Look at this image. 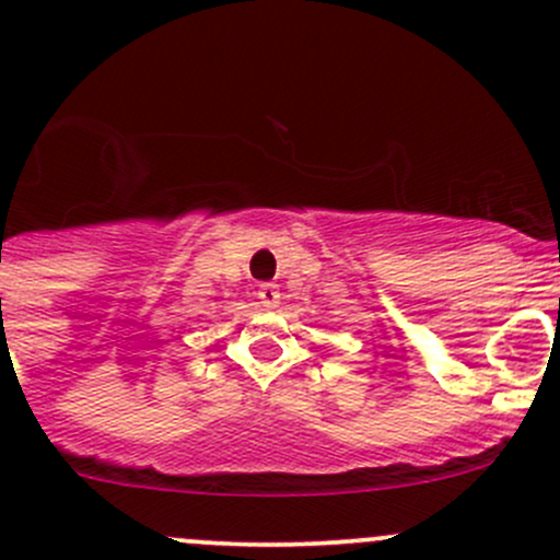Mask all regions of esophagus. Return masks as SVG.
<instances>
[{"instance_id":"esophagus-1","label":"esophagus","mask_w":560,"mask_h":560,"mask_svg":"<svg viewBox=\"0 0 560 560\" xmlns=\"http://www.w3.org/2000/svg\"><path fill=\"white\" fill-rule=\"evenodd\" d=\"M257 298H259V303H262L265 308H276V306H279V301H281L279 284H270V281H265V284H259Z\"/></svg>"}]
</instances>
